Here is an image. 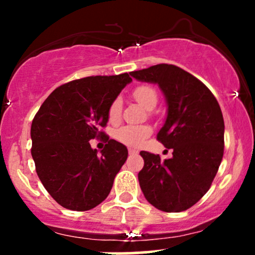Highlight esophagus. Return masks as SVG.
<instances>
[{
	"instance_id": "1",
	"label": "esophagus",
	"mask_w": 255,
	"mask_h": 255,
	"mask_svg": "<svg viewBox=\"0 0 255 255\" xmlns=\"http://www.w3.org/2000/svg\"><path fill=\"white\" fill-rule=\"evenodd\" d=\"M128 152H129V154H136L137 151L134 150V148H128Z\"/></svg>"
}]
</instances>
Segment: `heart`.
<instances>
[{
	"label": "heart",
	"mask_w": 255,
	"mask_h": 255,
	"mask_svg": "<svg viewBox=\"0 0 255 255\" xmlns=\"http://www.w3.org/2000/svg\"><path fill=\"white\" fill-rule=\"evenodd\" d=\"M134 98L137 103L147 110H152L157 105L158 95L157 91L150 85H141L137 86L133 92ZM122 111V99L116 97L111 102L108 116L111 122L118 121L121 116ZM152 134V128L150 126H125L116 131V139L122 144L131 146V147H139L144 144V141Z\"/></svg>",
	"instance_id": "1"
}]
</instances>
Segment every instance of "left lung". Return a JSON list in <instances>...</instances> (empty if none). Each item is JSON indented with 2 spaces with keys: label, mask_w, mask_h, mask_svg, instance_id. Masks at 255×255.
<instances>
[{
  "label": "left lung",
  "mask_w": 255,
  "mask_h": 255,
  "mask_svg": "<svg viewBox=\"0 0 255 255\" xmlns=\"http://www.w3.org/2000/svg\"><path fill=\"white\" fill-rule=\"evenodd\" d=\"M157 84L164 95L168 115L157 139L172 157L141 151L144 168L137 174L146 200L160 211L181 212L197 204L210 189L224 152V120L212 92L174 64L160 63L129 73Z\"/></svg>",
  "instance_id": "8db88e82"
}]
</instances>
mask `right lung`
Here are the masks:
<instances>
[{"instance_id":"1","label":"right lung","mask_w":255,"mask_h":255,"mask_svg":"<svg viewBox=\"0 0 255 255\" xmlns=\"http://www.w3.org/2000/svg\"><path fill=\"white\" fill-rule=\"evenodd\" d=\"M130 81L128 73L69 81L52 91L34 116L31 153L37 175L64 209L87 211L109 195L128 150L99 129L108 124L111 102ZM102 136L108 144L98 152L89 140Z\"/></svg>"}]
</instances>
